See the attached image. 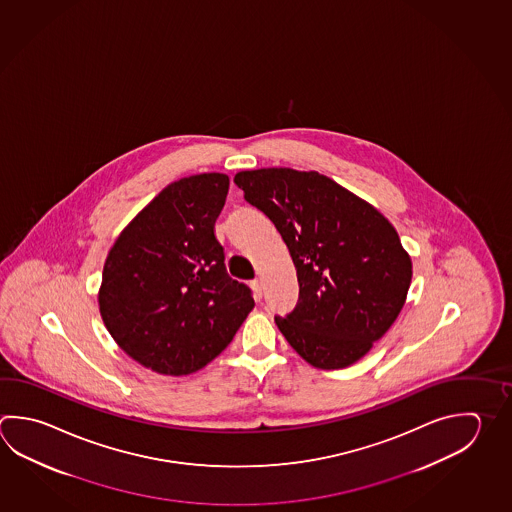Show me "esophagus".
Listing matches in <instances>:
<instances>
[{"label":"esophagus","instance_id":"34e87169","mask_svg":"<svg viewBox=\"0 0 512 512\" xmlns=\"http://www.w3.org/2000/svg\"><path fill=\"white\" fill-rule=\"evenodd\" d=\"M251 290H253V295H255V299H262V282L261 279H255L251 282Z\"/></svg>","mask_w":512,"mask_h":512}]
</instances>
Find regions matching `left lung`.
Masks as SVG:
<instances>
[{
  "label": "left lung",
  "instance_id": "1",
  "mask_svg": "<svg viewBox=\"0 0 512 512\" xmlns=\"http://www.w3.org/2000/svg\"><path fill=\"white\" fill-rule=\"evenodd\" d=\"M235 184L270 217L297 270L299 302L275 317L280 333L313 367L355 364L407 299L413 262L395 226L319 172L246 170Z\"/></svg>",
  "mask_w": 512,
  "mask_h": 512
}]
</instances>
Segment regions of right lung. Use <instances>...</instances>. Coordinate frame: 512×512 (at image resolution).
Returning <instances> with one entry per match:
<instances>
[{
    "instance_id": "right-lung-1",
    "label": "right lung",
    "mask_w": 512,
    "mask_h": 512,
    "mask_svg": "<svg viewBox=\"0 0 512 512\" xmlns=\"http://www.w3.org/2000/svg\"><path fill=\"white\" fill-rule=\"evenodd\" d=\"M230 177L197 174L168 184L110 248L97 293L117 346L159 375L199 371L226 348L255 302L233 280L213 226Z\"/></svg>"
}]
</instances>
